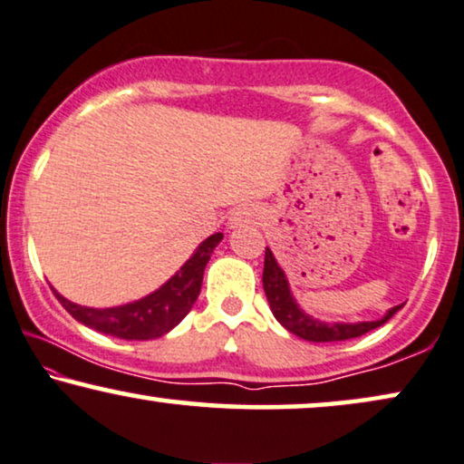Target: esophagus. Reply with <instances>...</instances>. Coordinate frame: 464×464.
<instances>
[{
	"instance_id": "obj_1",
	"label": "esophagus",
	"mask_w": 464,
	"mask_h": 464,
	"mask_svg": "<svg viewBox=\"0 0 464 464\" xmlns=\"http://www.w3.org/2000/svg\"><path fill=\"white\" fill-rule=\"evenodd\" d=\"M256 220H258V209L252 206H242L231 214V218H228V227L236 228L242 225H252V222H256Z\"/></svg>"
}]
</instances>
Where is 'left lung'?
<instances>
[{
	"label": "left lung",
	"instance_id": "obj_1",
	"mask_svg": "<svg viewBox=\"0 0 464 464\" xmlns=\"http://www.w3.org/2000/svg\"><path fill=\"white\" fill-rule=\"evenodd\" d=\"M263 288L267 295L269 307L274 312L277 323L284 329L293 333V335L307 339V342H345V339H354L365 335V333L378 329L388 323L394 314L403 305H394L386 312V316L372 323H323V320L312 318L296 305L293 293H290L286 274H284L280 265H277L274 252L265 248V267H263Z\"/></svg>",
	"mask_w": 464,
	"mask_h": 464
}]
</instances>
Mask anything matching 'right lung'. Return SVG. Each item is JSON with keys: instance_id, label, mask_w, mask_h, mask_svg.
<instances>
[{"instance_id": "1", "label": "right lung", "mask_w": 464, "mask_h": 464, "mask_svg": "<svg viewBox=\"0 0 464 464\" xmlns=\"http://www.w3.org/2000/svg\"><path fill=\"white\" fill-rule=\"evenodd\" d=\"M222 233H214L206 242L199 244V248L193 252V256L182 265L176 276H171L168 282L159 290H154L144 299L133 301V304L119 307H84L72 304L65 296H61L57 290V299L67 312L72 314L78 323H82L91 329L106 335H114L121 339H157L165 333H169L176 324L182 323V318L195 305L199 296L203 269L212 256L216 246L220 244Z\"/></svg>"}]
</instances>
